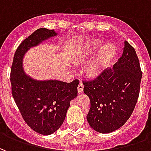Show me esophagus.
Segmentation results:
<instances>
[{
  "label": "esophagus",
  "instance_id": "esophagus-1",
  "mask_svg": "<svg viewBox=\"0 0 151 151\" xmlns=\"http://www.w3.org/2000/svg\"><path fill=\"white\" fill-rule=\"evenodd\" d=\"M78 92L79 94L83 92V85H82V83H79L78 86Z\"/></svg>",
  "mask_w": 151,
  "mask_h": 151
}]
</instances>
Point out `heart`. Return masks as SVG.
Wrapping results in <instances>:
<instances>
[{"label":"heart","instance_id":"heart-1","mask_svg":"<svg viewBox=\"0 0 151 151\" xmlns=\"http://www.w3.org/2000/svg\"><path fill=\"white\" fill-rule=\"evenodd\" d=\"M103 44V42L99 40H94L88 41L79 51L80 59L84 60L92 56ZM116 53V47L111 44H107L102 47L98 56L89 68V71L92 75L98 74L104 66L111 60Z\"/></svg>","mask_w":151,"mask_h":151}]
</instances>
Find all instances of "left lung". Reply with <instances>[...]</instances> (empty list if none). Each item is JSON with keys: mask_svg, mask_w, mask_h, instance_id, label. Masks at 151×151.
Returning <instances> with one entry per match:
<instances>
[{"mask_svg": "<svg viewBox=\"0 0 151 151\" xmlns=\"http://www.w3.org/2000/svg\"><path fill=\"white\" fill-rule=\"evenodd\" d=\"M139 60L133 47L124 41L123 54L113 68H108L88 82L84 93L91 101L86 116L90 126L109 133L124 125L133 113L142 80Z\"/></svg>", "mask_w": 151, "mask_h": 151, "instance_id": "1", "label": "left lung"}]
</instances>
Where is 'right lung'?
<instances>
[{
    "label": "right lung",
    "mask_w": 151,
    "mask_h": 151,
    "mask_svg": "<svg viewBox=\"0 0 151 151\" xmlns=\"http://www.w3.org/2000/svg\"><path fill=\"white\" fill-rule=\"evenodd\" d=\"M57 33L40 28L25 39L15 52L10 73L12 95L25 122L36 133L50 135L62 125L70 101L78 95V79L71 82L38 81L22 68L25 53Z\"/></svg>",
    "instance_id": "add662e5"
}]
</instances>
